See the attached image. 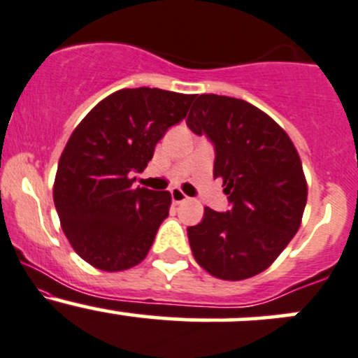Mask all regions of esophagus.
<instances>
[{"instance_id": "obj_1", "label": "esophagus", "mask_w": 358, "mask_h": 358, "mask_svg": "<svg viewBox=\"0 0 358 358\" xmlns=\"http://www.w3.org/2000/svg\"><path fill=\"white\" fill-rule=\"evenodd\" d=\"M171 201L173 204H183V202L189 201V197L180 189H171Z\"/></svg>"}]
</instances>
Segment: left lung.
I'll use <instances>...</instances> for the list:
<instances>
[{"mask_svg":"<svg viewBox=\"0 0 358 358\" xmlns=\"http://www.w3.org/2000/svg\"><path fill=\"white\" fill-rule=\"evenodd\" d=\"M187 125L216 149L214 178H223L228 213L206 208L189 228L192 254L214 278L240 281L268 269L299 231L307 182L288 134L243 99L195 96Z\"/></svg>","mask_w":358,"mask_h":358,"instance_id":"8db88e82","label":"left lung"}]
</instances>
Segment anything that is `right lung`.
Returning <instances> with one entry per match:
<instances>
[{
  "label": "right lung",
  "mask_w": 358,
  "mask_h": 358,
  "mask_svg": "<svg viewBox=\"0 0 358 358\" xmlns=\"http://www.w3.org/2000/svg\"><path fill=\"white\" fill-rule=\"evenodd\" d=\"M195 96L163 89H122L104 97L70 135L52 199L73 250L108 273L141 264L168 217L169 192L134 189L169 127Z\"/></svg>",
  "instance_id": "right-lung-1"
}]
</instances>
